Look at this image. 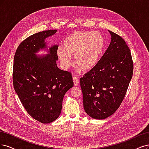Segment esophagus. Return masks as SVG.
Segmentation results:
<instances>
[{
    "mask_svg": "<svg viewBox=\"0 0 149 149\" xmlns=\"http://www.w3.org/2000/svg\"><path fill=\"white\" fill-rule=\"evenodd\" d=\"M73 81H74V84L75 86L78 85L79 83V80L78 79V78H77L76 77H73Z\"/></svg>",
    "mask_w": 149,
    "mask_h": 149,
    "instance_id": "esophagus-1",
    "label": "esophagus"
}]
</instances>
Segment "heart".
Masks as SVG:
<instances>
[{
    "instance_id": "b5f03b06",
    "label": "heart",
    "mask_w": 149,
    "mask_h": 149,
    "mask_svg": "<svg viewBox=\"0 0 149 149\" xmlns=\"http://www.w3.org/2000/svg\"><path fill=\"white\" fill-rule=\"evenodd\" d=\"M64 47H59L57 55L62 68L72 65L70 56H74L75 65L83 70H90L98 63L105 47V40L99 32L77 31L66 38Z\"/></svg>"
}]
</instances>
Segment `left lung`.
Listing matches in <instances>:
<instances>
[{
	"label": "left lung",
	"instance_id": "left-lung-1",
	"mask_svg": "<svg viewBox=\"0 0 149 149\" xmlns=\"http://www.w3.org/2000/svg\"><path fill=\"white\" fill-rule=\"evenodd\" d=\"M111 41L93 68L80 78L85 111L91 118L103 119L119 107L133 74V62L123 38L109 31Z\"/></svg>",
	"mask_w": 149,
	"mask_h": 149
}]
</instances>
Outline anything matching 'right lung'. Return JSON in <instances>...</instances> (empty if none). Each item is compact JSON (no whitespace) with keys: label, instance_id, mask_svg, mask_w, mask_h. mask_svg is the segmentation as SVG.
Segmentation results:
<instances>
[{"label":"right lung","instance_id":"add662e5","mask_svg":"<svg viewBox=\"0 0 149 149\" xmlns=\"http://www.w3.org/2000/svg\"><path fill=\"white\" fill-rule=\"evenodd\" d=\"M56 32L43 31L27 38L18 46L13 59L14 89L27 113L45 124L58 118L64 95L74 86L71 74L57 68L58 45L48 47L45 41ZM41 49L48 54L36 55Z\"/></svg>","mask_w":149,"mask_h":149}]
</instances>
